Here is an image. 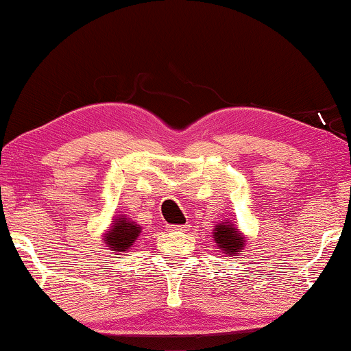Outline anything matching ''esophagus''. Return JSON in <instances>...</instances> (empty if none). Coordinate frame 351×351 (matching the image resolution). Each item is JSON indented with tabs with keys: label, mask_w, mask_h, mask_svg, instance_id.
<instances>
[{
	"label": "esophagus",
	"mask_w": 351,
	"mask_h": 351,
	"mask_svg": "<svg viewBox=\"0 0 351 351\" xmlns=\"http://www.w3.org/2000/svg\"><path fill=\"white\" fill-rule=\"evenodd\" d=\"M186 228H189V225H169L167 227L169 232H186Z\"/></svg>",
	"instance_id": "34e87169"
}]
</instances>
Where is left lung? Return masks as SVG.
<instances>
[{
    "label": "left lung",
    "mask_w": 351,
    "mask_h": 351,
    "mask_svg": "<svg viewBox=\"0 0 351 351\" xmlns=\"http://www.w3.org/2000/svg\"><path fill=\"white\" fill-rule=\"evenodd\" d=\"M213 238L217 243L219 249H222L223 254H227L228 257L241 254L244 251V244H246V239L238 232V227H234L227 220L215 225V228L213 230Z\"/></svg>",
    "instance_id": "left-lung-1"
}]
</instances>
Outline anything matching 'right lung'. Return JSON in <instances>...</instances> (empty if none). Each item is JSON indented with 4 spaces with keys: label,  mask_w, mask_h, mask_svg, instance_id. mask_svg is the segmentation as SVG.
<instances>
[{
    "label": "right lung",
    "mask_w": 351,
    "mask_h": 351,
    "mask_svg": "<svg viewBox=\"0 0 351 351\" xmlns=\"http://www.w3.org/2000/svg\"><path fill=\"white\" fill-rule=\"evenodd\" d=\"M141 230V225H137L134 220H129L126 215H118L113 219L108 232L105 233L104 243L114 252H124L132 247Z\"/></svg>",
    "instance_id": "add662e5"
}]
</instances>
